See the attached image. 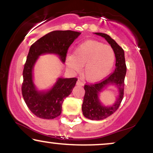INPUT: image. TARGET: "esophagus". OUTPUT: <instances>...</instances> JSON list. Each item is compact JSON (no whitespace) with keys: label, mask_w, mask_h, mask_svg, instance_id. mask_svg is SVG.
Instances as JSON below:
<instances>
[{"label":"esophagus","mask_w":153,"mask_h":153,"mask_svg":"<svg viewBox=\"0 0 153 153\" xmlns=\"http://www.w3.org/2000/svg\"><path fill=\"white\" fill-rule=\"evenodd\" d=\"M76 85H81V86H83V85H84V84H83V83L81 82L80 80H78V81H76Z\"/></svg>","instance_id":"esophagus-1"}]
</instances>
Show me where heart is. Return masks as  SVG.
Returning <instances> with one entry per match:
<instances>
[{"label":"heart","mask_w":153,"mask_h":153,"mask_svg":"<svg viewBox=\"0 0 153 153\" xmlns=\"http://www.w3.org/2000/svg\"><path fill=\"white\" fill-rule=\"evenodd\" d=\"M116 61L115 51L110 45L97 40H87L79 45L74 54L66 56L68 68L79 73L83 66V75L89 82H97L109 74Z\"/></svg>","instance_id":"b5f03b06"}]
</instances>
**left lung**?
Instances as JSON below:
<instances>
[{"instance_id": "obj_1", "label": "left lung", "mask_w": 153, "mask_h": 153, "mask_svg": "<svg viewBox=\"0 0 153 153\" xmlns=\"http://www.w3.org/2000/svg\"><path fill=\"white\" fill-rule=\"evenodd\" d=\"M95 34L104 37L116 53V69L111 74L101 82L96 84L85 85V95L82 104V112L85 118L93 120H103L110 116L118 109L122 102L124 94V81L127 72L125 52L116 42L109 35L102 33ZM109 85L117 88L119 94L114 103L109 106L104 105L99 99V95Z\"/></svg>"}]
</instances>
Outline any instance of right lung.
Wrapping results in <instances>:
<instances>
[{"label":"right lung","instance_id":"add662e5","mask_svg":"<svg viewBox=\"0 0 153 153\" xmlns=\"http://www.w3.org/2000/svg\"><path fill=\"white\" fill-rule=\"evenodd\" d=\"M81 33L72 30L52 31L31 45L23 71L22 91L27 106L38 118L50 120L60 116L64 99L72 93L77 79L58 77L50 88L39 90L33 76L35 63L39 56L45 54L58 56L65 63L69 47Z\"/></svg>","mask_w":153,"mask_h":153}]
</instances>
